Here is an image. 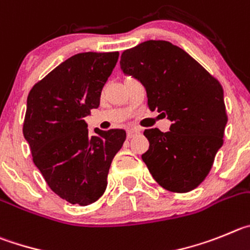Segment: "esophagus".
<instances>
[{
    "label": "esophagus",
    "mask_w": 250,
    "mask_h": 250,
    "mask_svg": "<svg viewBox=\"0 0 250 250\" xmlns=\"http://www.w3.org/2000/svg\"><path fill=\"white\" fill-rule=\"evenodd\" d=\"M138 133H139V132L137 129H129L127 132V137H128V138H132V137H134L136 134H138Z\"/></svg>",
    "instance_id": "esophagus-1"
}]
</instances>
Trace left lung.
Segmentation results:
<instances>
[{
  "mask_svg": "<svg viewBox=\"0 0 250 250\" xmlns=\"http://www.w3.org/2000/svg\"><path fill=\"white\" fill-rule=\"evenodd\" d=\"M121 69L145 86L148 107L172 122L169 132L145 130L142 159L164 189L190 192L206 179L223 146L228 117L223 88L184 49L146 41L121 56Z\"/></svg>",
  "mask_w": 250,
  "mask_h": 250,
  "instance_id": "8db88e82",
  "label": "left lung"
}]
</instances>
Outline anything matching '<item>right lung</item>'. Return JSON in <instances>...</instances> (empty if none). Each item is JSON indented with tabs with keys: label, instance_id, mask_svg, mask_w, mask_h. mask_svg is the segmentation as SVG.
<instances>
[{
	"label": "right lung",
	"instance_id": "1",
	"mask_svg": "<svg viewBox=\"0 0 250 250\" xmlns=\"http://www.w3.org/2000/svg\"><path fill=\"white\" fill-rule=\"evenodd\" d=\"M118 52L72 56L37 82L27 97L23 136L48 187L71 204L88 206L107 188V175L125 130L94 129L84 117L98 108Z\"/></svg>",
	"mask_w": 250,
	"mask_h": 250
}]
</instances>
